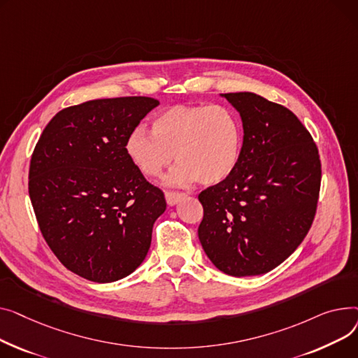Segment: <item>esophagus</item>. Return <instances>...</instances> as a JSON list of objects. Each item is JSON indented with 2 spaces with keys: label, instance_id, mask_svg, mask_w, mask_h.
<instances>
[{
  "label": "esophagus",
  "instance_id": "1",
  "mask_svg": "<svg viewBox=\"0 0 358 358\" xmlns=\"http://www.w3.org/2000/svg\"><path fill=\"white\" fill-rule=\"evenodd\" d=\"M164 196H166V202L169 203L171 206H173V205H176L180 199H183V198L186 196V194H183V192H172V191H167V192L164 194Z\"/></svg>",
  "mask_w": 358,
  "mask_h": 358
}]
</instances>
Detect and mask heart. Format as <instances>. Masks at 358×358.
<instances>
[{
	"label": "heart",
	"mask_w": 358,
	"mask_h": 358,
	"mask_svg": "<svg viewBox=\"0 0 358 358\" xmlns=\"http://www.w3.org/2000/svg\"><path fill=\"white\" fill-rule=\"evenodd\" d=\"M244 127L225 105L176 103L157 113L152 133L134 129L125 153L145 178H159L175 159L169 185H217L236 171L243 155Z\"/></svg>",
	"instance_id": "obj_1"
}]
</instances>
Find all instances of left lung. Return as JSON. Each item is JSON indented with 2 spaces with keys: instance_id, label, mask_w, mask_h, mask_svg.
<instances>
[{
  "instance_id": "1",
  "label": "left lung",
  "mask_w": 358,
  "mask_h": 358,
  "mask_svg": "<svg viewBox=\"0 0 358 358\" xmlns=\"http://www.w3.org/2000/svg\"><path fill=\"white\" fill-rule=\"evenodd\" d=\"M224 96L243 120V155L225 180L199 194L198 237L221 271L256 276L283 263L306 237L321 160L310 133L283 105L251 92Z\"/></svg>"
}]
</instances>
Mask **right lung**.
Instances as JSON below:
<instances>
[{
	"label": "right lung",
	"mask_w": 358,
	"mask_h": 358,
	"mask_svg": "<svg viewBox=\"0 0 358 358\" xmlns=\"http://www.w3.org/2000/svg\"><path fill=\"white\" fill-rule=\"evenodd\" d=\"M157 105L149 96H120L63 108L34 147L29 195L41 236L83 279L120 280L150 248L166 199L125 153V140Z\"/></svg>",
	"instance_id": "1"
}]
</instances>
